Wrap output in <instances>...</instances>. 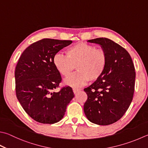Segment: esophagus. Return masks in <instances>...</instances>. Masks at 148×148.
I'll return each mask as SVG.
<instances>
[{
	"instance_id": "1",
	"label": "esophagus",
	"mask_w": 148,
	"mask_h": 148,
	"mask_svg": "<svg viewBox=\"0 0 148 148\" xmlns=\"http://www.w3.org/2000/svg\"><path fill=\"white\" fill-rule=\"evenodd\" d=\"M81 90H80V89H78V88H73V93H75V94H76L77 92H79V91H80Z\"/></svg>"
}]
</instances>
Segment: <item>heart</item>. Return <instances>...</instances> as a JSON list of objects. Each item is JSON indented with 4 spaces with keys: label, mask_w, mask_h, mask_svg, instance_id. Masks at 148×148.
<instances>
[{
    "label": "heart",
    "mask_w": 148,
    "mask_h": 148,
    "mask_svg": "<svg viewBox=\"0 0 148 148\" xmlns=\"http://www.w3.org/2000/svg\"><path fill=\"white\" fill-rule=\"evenodd\" d=\"M66 56L57 53L53 58V64L62 77L68 78L75 68L79 72L66 80L65 83L73 87H79L89 80L95 82L104 73L108 58L105 50L91 44L78 42L67 48Z\"/></svg>",
    "instance_id": "b5f03b06"
}]
</instances>
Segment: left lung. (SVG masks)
Instances as JSON below:
<instances>
[{"label": "left lung", "mask_w": 148, "mask_h": 148, "mask_svg": "<svg viewBox=\"0 0 148 148\" xmlns=\"http://www.w3.org/2000/svg\"><path fill=\"white\" fill-rule=\"evenodd\" d=\"M100 44L108 55L104 73L84 91L86 117L94 124L107 126L118 121L129 108L135 90V71L132 58L126 49L107 38L89 40Z\"/></svg>", "instance_id": "8db88e82"}]
</instances>
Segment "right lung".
<instances>
[{
	"instance_id": "right-lung-1",
	"label": "right lung",
	"mask_w": 148,
	"mask_h": 148,
	"mask_svg": "<svg viewBox=\"0 0 148 148\" xmlns=\"http://www.w3.org/2000/svg\"><path fill=\"white\" fill-rule=\"evenodd\" d=\"M71 43V40L43 38L27 47L16 64V98L27 115L40 123L60 121L74 97L69 86L54 91L59 88L62 77L53 64V58Z\"/></svg>"
}]
</instances>
